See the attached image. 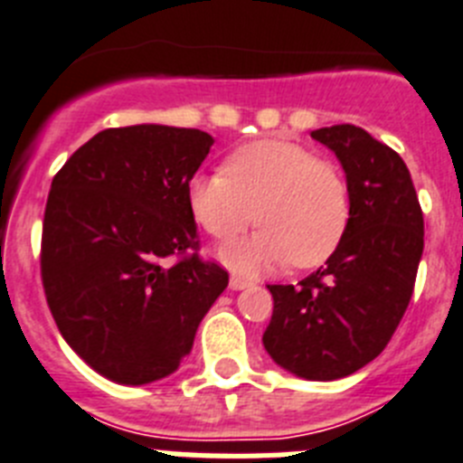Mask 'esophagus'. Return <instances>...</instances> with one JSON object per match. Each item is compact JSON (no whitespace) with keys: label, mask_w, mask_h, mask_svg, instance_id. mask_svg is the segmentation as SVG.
I'll return each mask as SVG.
<instances>
[{"label":"esophagus","mask_w":463,"mask_h":463,"mask_svg":"<svg viewBox=\"0 0 463 463\" xmlns=\"http://www.w3.org/2000/svg\"><path fill=\"white\" fill-rule=\"evenodd\" d=\"M247 287H251V281L249 279H244V277H237V275L231 277V288L240 291V288H247Z\"/></svg>","instance_id":"obj_1"}]
</instances>
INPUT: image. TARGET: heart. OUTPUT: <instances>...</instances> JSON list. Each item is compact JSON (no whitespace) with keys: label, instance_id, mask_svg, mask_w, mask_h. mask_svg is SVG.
<instances>
[{"label":"heart","instance_id":"1","mask_svg":"<svg viewBox=\"0 0 463 463\" xmlns=\"http://www.w3.org/2000/svg\"><path fill=\"white\" fill-rule=\"evenodd\" d=\"M188 209L207 235L231 242L251 223L260 231L221 251L242 272L291 260L319 265L335 251L349 223V188L335 163L287 139H259L235 148L221 172L195 175Z\"/></svg>","mask_w":463,"mask_h":463}]
</instances>
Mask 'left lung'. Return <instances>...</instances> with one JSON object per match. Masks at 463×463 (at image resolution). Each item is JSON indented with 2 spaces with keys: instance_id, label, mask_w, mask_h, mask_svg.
I'll list each match as a JSON object with an SVG mask.
<instances>
[{
  "instance_id": "obj_1",
  "label": "left lung",
  "mask_w": 463,
  "mask_h": 463,
  "mask_svg": "<svg viewBox=\"0 0 463 463\" xmlns=\"http://www.w3.org/2000/svg\"><path fill=\"white\" fill-rule=\"evenodd\" d=\"M312 139L347 175L349 223L326 265L293 284H268L263 347L305 380H340L371 364L399 328L424 251V216L410 172L364 128L331 126Z\"/></svg>"
}]
</instances>
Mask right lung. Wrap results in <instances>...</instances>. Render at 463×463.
Wrapping results in <instances>:
<instances>
[{
  "instance_id": "obj_1",
  "label": "right lung",
  "mask_w": 463,
  "mask_h": 463,
  "mask_svg": "<svg viewBox=\"0 0 463 463\" xmlns=\"http://www.w3.org/2000/svg\"><path fill=\"white\" fill-rule=\"evenodd\" d=\"M212 144L193 128H109L53 176L43 293L67 345L107 380L148 384L172 375L228 287V272L198 256L186 200Z\"/></svg>"
}]
</instances>
